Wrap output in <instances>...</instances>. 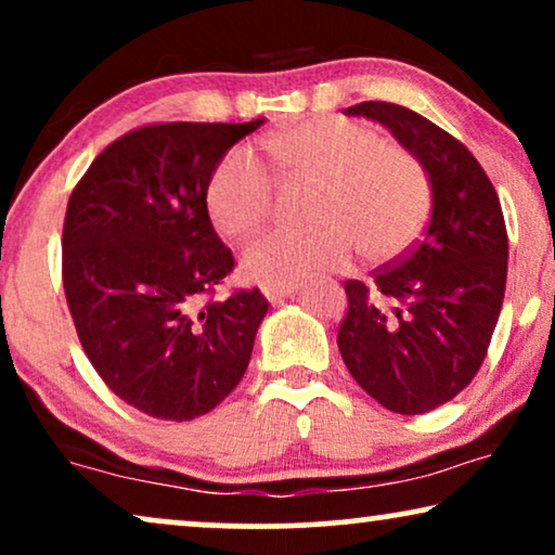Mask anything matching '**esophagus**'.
<instances>
[{
  "label": "esophagus",
  "mask_w": 555,
  "mask_h": 555,
  "mask_svg": "<svg viewBox=\"0 0 555 555\" xmlns=\"http://www.w3.org/2000/svg\"><path fill=\"white\" fill-rule=\"evenodd\" d=\"M295 293H298V285H264L262 287V295L270 302H283L285 298H293Z\"/></svg>",
  "instance_id": "esophagus-1"
}]
</instances>
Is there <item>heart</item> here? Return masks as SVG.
Segmentation results:
<instances>
[{"mask_svg": "<svg viewBox=\"0 0 555 555\" xmlns=\"http://www.w3.org/2000/svg\"><path fill=\"white\" fill-rule=\"evenodd\" d=\"M285 177L321 181L308 230H272L242 253L255 283L298 285L315 272L344 270L356 249L369 262L406 255L427 224L429 181L386 135L346 118H313L268 141ZM275 177L253 151L219 158L207 184V211L227 237H247L270 217Z\"/></svg>", "mask_w": 555, "mask_h": 555, "instance_id": "1", "label": "heart"}]
</instances>
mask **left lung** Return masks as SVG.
I'll return each mask as SVG.
<instances>
[{"mask_svg": "<svg viewBox=\"0 0 555 555\" xmlns=\"http://www.w3.org/2000/svg\"><path fill=\"white\" fill-rule=\"evenodd\" d=\"M389 128L422 164L431 217L412 253L371 283L348 280L338 351L356 384L397 414L447 404L488 353L507 280V232L495 186L442 128L397 103L346 108Z\"/></svg>", "mask_w": 555, "mask_h": 555, "instance_id": "8db88e82", "label": "left lung"}]
</instances>
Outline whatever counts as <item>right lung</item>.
I'll use <instances>...</instances> for the list:
<instances>
[{
    "label": "right lung",
    "instance_id": "1",
    "mask_svg": "<svg viewBox=\"0 0 555 555\" xmlns=\"http://www.w3.org/2000/svg\"><path fill=\"white\" fill-rule=\"evenodd\" d=\"M262 124L139 128L90 164L67 202L63 285L78 338L108 389L154 420L211 412L247 371L268 300H207L234 268L207 184Z\"/></svg>",
    "mask_w": 555,
    "mask_h": 555
}]
</instances>
